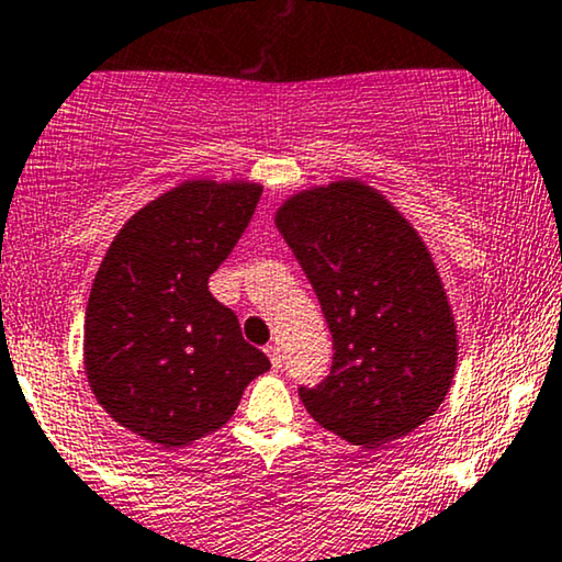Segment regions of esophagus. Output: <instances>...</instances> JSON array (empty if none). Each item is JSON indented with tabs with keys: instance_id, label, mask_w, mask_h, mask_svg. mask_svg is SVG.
Listing matches in <instances>:
<instances>
[{
	"instance_id": "obj_1",
	"label": "esophagus",
	"mask_w": 562,
	"mask_h": 562,
	"mask_svg": "<svg viewBox=\"0 0 562 562\" xmlns=\"http://www.w3.org/2000/svg\"><path fill=\"white\" fill-rule=\"evenodd\" d=\"M265 352L269 355V360H272L274 371H280V368H282V352H280V347H277V345H267Z\"/></svg>"
}]
</instances>
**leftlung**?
I'll return each mask as SVG.
<instances>
[{
	"instance_id": "left-lung-1",
	"label": "left lung",
	"mask_w": 562,
	"mask_h": 562,
	"mask_svg": "<svg viewBox=\"0 0 562 562\" xmlns=\"http://www.w3.org/2000/svg\"><path fill=\"white\" fill-rule=\"evenodd\" d=\"M274 225L301 261L334 339V363L303 407L347 443L373 451L409 436L443 404L459 337L420 233L358 179L288 196Z\"/></svg>"
}]
</instances>
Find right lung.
<instances>
[{
    "label": "right lung",
    "instance_id": "add662e5",
    "mask_svg": "<svg viewBox=\"0 0 562 562\" xmlns=\"http://www.w3.org/2000/svg\"><path fill=\"white\" fill-rule=\"evenodd\" d=\"M261 183L191 179L134 212L85 311V373L101 407L160 449L223 428L269 358L240 337L210 274L246 231Z\"/></svg>",
    "mask_w": 562,
    "mask_h": 562
}]
</instances>
